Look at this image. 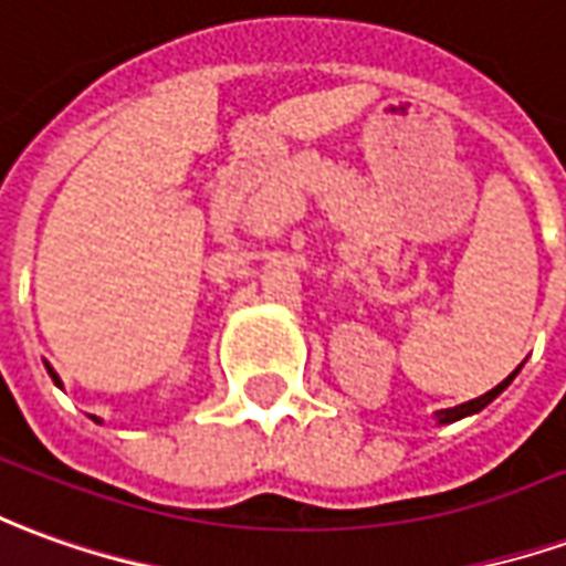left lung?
Here are the masks:
<instances>
[{"mask_svg": "<svg viewBox=\"0 0 566 566\" xmlns=\"http://www.w3.org/2000/svg\"><path fill=\"white\" fill-rule=\"evenodd\" d=\"M517 370H521V365H517L515 370H512V374H509V377L500 382V386H493V389L481 395V398H472V401H465V405L448 407V410H434V422H438V426H450V422L465 420V417H475V413H481V410H484V407H488L493 398H500V395L509 389V382L517 377Z\"/></svg>", "mask_w": 566, "mask_h": 566, "instance_id": "8db88e82", "label": "left lung"}]
</instances>
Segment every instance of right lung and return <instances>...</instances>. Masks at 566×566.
<instances>
[{
  "label": "right lung",
  "mask_w": 566,
  "mask_h": 566,
  "mask_svg": "<svg viewBox=\"0 0 566 566\" xmlns=\"http://www.w3.org/2000/svg\"><path fill=\"white\" fill-rule=\"evenodd\" d=\"M45 367H49V377L54 379V386H63L61 377H57V374H54V367H51V365H45ZM94 420H97V417H94ZM97 422H101V420H97Z\"/></svg>",
  "instance_id": "right-lung-1"
}]
</instances>
